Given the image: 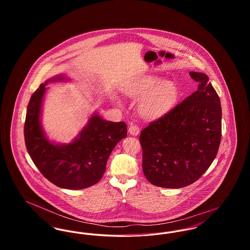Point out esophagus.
<instances>
[{
	"mask_svg": "<svg viewBox=\"0 0 250 250\" xmlns=\"http://www.w3.org/2000/svg\"><path fill=\"white\" fill-rule=\"evenodd\" d=\"M128 132L130 133V135L137 136V135L140 134V127L137 125H131L130 126H129Z\"/></svg>",
	"mask_w": 250,
	"mask_h": 250,
	"instance_id": "obj_1",
	"label": "esophagus"
}]
</instances>
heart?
<instances>
[{"mask_svg": "<svg viewBox=\"0 0 250 250\" xmlns=\"http://www.w3.org/2000/svg\"><path fill=\"white\" fill-rule=\"evenodd\" d=\"M132 99L141 100L139 110L149 119L165 115L175 106L179 98L178 87L173 82L160 77L147 76L126 91Z\"/></svg>", "mask_w": 250, "mask_h": 250, "instance_id": "obj_1", "label": "heart"}]
</instances>
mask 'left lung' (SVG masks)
I'll use <instances>...</instances> for the list:
<instances>
[{
  "label": "left lung",
  "instance_id": "left-lung-1",
  "mask_svg": "<svg viewBox=\"0 0 250 250\" xmlns=\"http://www.w3.org/2000/svg\"><path fill=\"white\" fill-rule=\"evenodd\" d=\"M198 90L141 133L143 169L154 186L188 187L214 161L221 141L219 96L207 75L189 72Z\"/></svg>",
  "mask_w": 250,
  "mask_h": 250
}]
</instances>
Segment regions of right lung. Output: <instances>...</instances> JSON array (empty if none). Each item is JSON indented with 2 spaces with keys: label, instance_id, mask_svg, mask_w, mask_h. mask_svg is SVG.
<instances>
[{
  "label": "right lung",
  "instance_id": "add662e5",
  "mask_svg": "<svg viewBox=\"0 0 250 250\" xmlns=\"http://www.w3.org/2000/svg\"><path fill=\"white\" fill-rule=\"evenodd\" d=\"M66 81L64 75L53 77L32 95L26 112L24 139L29 155L45 178L62 188L83 189L102 178L108 156L126 137L127 129L125 122H108L95 112L71 143L49 142L40 120L46 85Z\"/></svg>",
  "mask_w": 250,
  "mask_h": 250
}]
</instances>
